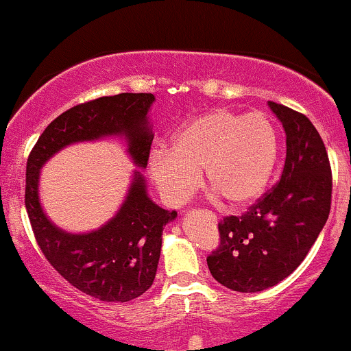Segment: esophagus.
Wrapping results in <instances>:
<instances>
[{
  "label": "esophagus",
  "instance_id": "obj_1",
  "mask_svg": "<svg viewBox=\"0 0 351 351\" xmlns=\"http://www.w3.org/2000/svg\"><path fill=\"white\" fill-rule=\"evenodd\" d=\"M208 215H210V217H211V220H217V217H215L213 213H208Z\"/></svg>",
  "mask_w": 351,
  "mask_h": 351
}]
</instances>
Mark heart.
<instances>
[{
	"label": "heart",
	"mask_w": 351,
	"mask_h": 351,
	"mask_svg": "<svg viewBox=\"0 0 351 351\" xmlns=\"http://www.w3.org/2000/svg\"><path fill=\"white\" fill-rule=\"evenodd\" d=\"M280 154L275 124L266 114L215 109L194 117L172 136L167 150H155L148 172L164 199L182 204L196 191L197 172L228 206L261 197Z\"/></svg>",
	"instance_id": "b5f03b06"
}]
</instances>
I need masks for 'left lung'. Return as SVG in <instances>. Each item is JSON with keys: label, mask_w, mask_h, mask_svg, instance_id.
Masks as SVG:
<instances>
[{"label": "left lung", "mask_w": 351, "mask_h": 351, "mask_svg": "<svg viewBox=\"0 0 351 351\" xmlns=\"http://www.w3.org/2000/svg\"><path fill=\"white\" fill-rule=\"evenodd\" d=\"M287 134L282 179L241 217L218 223L220 245L206 258L211 276L242 293L263 292L292 275L331 210V165L314 124L269 100Z\"/></svg>", "instance_id": "1"}]
</instances>
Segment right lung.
I'll use <instances>...</instances> for the list:
<instances>
[{
    "label": "right lung",
    "mask_w": 351,
    "mask_h": 351,
    "mask_svg": "<svg viewBox=\"0 0 351 351\" xmlns=\"http://www.w3.org/2000/svg\"><path fill=\"white\" fill-rule=\"evenodd\" d=\"M154 102V93H119L71 107L44 130L27 160L25 208L40 251L66 282L104 302H130L150 289L164 227L177 211L155 204L136 171L126 199L106 225L88 234H69L56 227L40 206V169L68 145L106 136H123L131 160L145 169L154 141L148 123Z\"/></svg>",
    "instance_id": "add662e5"
}]
</instances>
